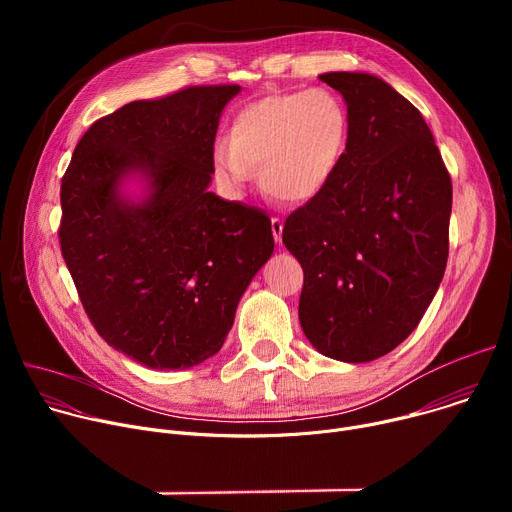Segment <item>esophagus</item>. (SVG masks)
<instances>
[{
  "instance_id": "1",
  "label": "esophagus",
  "mask_w": 512,
  "mask_h": 512,
  "mask_svg": "<svg viewBox=\"0 0 512 512\" xmlns=\"http://www.w3.org/2000/svg\"><path fill=\"white\" fill-rule=\"evenodd\" d=\"M271 231H273V239L275 243H281V233H283V223L279 218H271Z\"/></svg>"
}]
</instances>
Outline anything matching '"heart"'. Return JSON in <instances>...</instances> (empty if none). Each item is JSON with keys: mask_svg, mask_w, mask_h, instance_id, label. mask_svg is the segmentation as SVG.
<instances>
[{"mask_svg": "<svg viewBox=\"0 0 512 512\" xmlns=\"http://www.w3.org/2000/svg\"><path fill=\"white\" fill-rule=\"evenodd\" d=\"M350 145V115L330 89L263 97L235 117L229 137L214 143L218 182L241 192L259 170L265 194L289 204L320 196Z\"/></svg>", "mask_w": 512, "mask_h": 512, "instance_id": "obj_1", "label": "heart"}]
</instances>
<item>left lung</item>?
I'll use <instances>...</instances> for the list:
<instances>
[{
  "label": "left lung",
  "mask_w": 512,
  "mask_h": 512,
  "mask_svg": "<svg viewBox=\"0 0 512 512\" xmlns=\"http://www.w3.org/2000/svg\"><path fill=\"white\" fill-rule=\"evenodd\" d=\"M350 115L348 154L291 212L283 245L304 269L300 324L312 346L369 362L419 324L448 263L452 180L417 111L369 72H324Z\"/></svg>",
  "instance_id": "1"
}]
</instances>
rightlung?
Listing matches in <instances>:
<instances>
[{
  "label": "right lung",
  "instance_id": "1",
  "mask_svg": "<svg viewBox=\"0 0 512 512\" xmlns=\"http://www.w3.org/2000/svg\"><path fill=\"white\" fill-rule=\"evenodd\" d=\"M239 85L188 87L95 121L60 186V249L101 338L158 371L221 350L273 253L269 216L208 192L218 119ZM137 179L133 199L124 184Z\"/></svg>",
  "mask_w": 512,
  "mask_h": 512
}]
</instances>
